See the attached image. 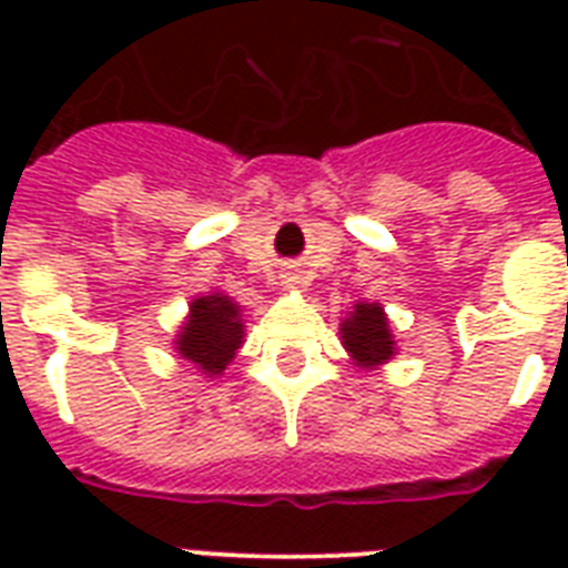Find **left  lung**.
<instances>
[{"label":"left lung","mask_w":568,"mask_h":568,"mask_svg":"<svg viewBox=\"0 0 568 568\" xmlns=\"http://www.w3.org/2000/svg\"><path fill=\"white\" fill-rule=\"evenodd\" d=\"M345 347L365 368L386 363L395 354V342L388 333V321L377 303H356L354 315L342 324Z\"/></svg>","instance_id":"left-lung-1"}]
</instances>
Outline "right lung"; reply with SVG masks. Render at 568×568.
Returning <instances> with one entry per match:
<instances>
[{
    "instance_id": "add662e5",
    "label": "right lung",
    "mask_w": 568,
    "mask_h": 568,
    "mask_svg": "<svg viewBox=\"0 0 568 568\" xmlns=\"http://www.w3.org/2000/svg\"><path fill=\"white\" fill-rule=\"evenodd\" d=\"M241 338L244 324L239 318V306L223 294H209L191 303V318L180 329L176 351L196 368H203V374L214 377L230 365L241 347Z\"/></svg>"
}]
</instances>
